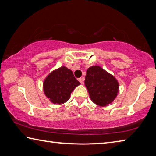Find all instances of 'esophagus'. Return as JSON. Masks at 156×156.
Here are the masks:
<instances>
[{
	"label": "esophagus",
	"mask_w": 156,
	"mask_h": 156,
	"mask_svg": "<svg viewBox=\"0 0 156 156\" xmlns=\"http://www.w3.org/2000/svg\"><path fill=\"white\" fill-rule=\"evenodd\" d=\"M78 80H79V81H80V82L81 83H83V81H84V78H83V77L79 78Z\"/></svg>",
	"instance_id": "34e87169"
}]
</instances>
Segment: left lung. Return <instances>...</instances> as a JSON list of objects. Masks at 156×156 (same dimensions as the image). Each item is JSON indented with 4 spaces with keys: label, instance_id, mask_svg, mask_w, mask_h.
<instances>
[{
    "label": "left lung",
    "instance_id": "8db88e82",
    "mask_svg": "<svg viewBox=\"0 0 156 156\" xmlns=\"http://www.w3.org/2000/svg\"><path fill=\"white\" fill-rule=\"evenodd\" d=\"M85 85L91 100L100 106L110 104L119 92L117 80L98 66H93L87 70Z\"/></svg>",
    "mask_w": 156,
    "mask_h": 156
}]
</instances>
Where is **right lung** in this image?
I'll return each instance as SVG.
<instances>
[{
  "mask_svg": "<svg viewBox=\"0 0 156 156\" xmlns=\"http://www.w3.org/2000/svg\"><path fill=\"white\" fill-rule=\"evenodd\" d=\"M80 83L72 70L62 66L48 75L44 81V91L54 104H62L69 99L71 92Z\"/></svg>",
  "mask_w": 156,
  "mask_h": 156,
  "instance_id": "add662e5",
  "label": "right lung"
}]
</instances>
